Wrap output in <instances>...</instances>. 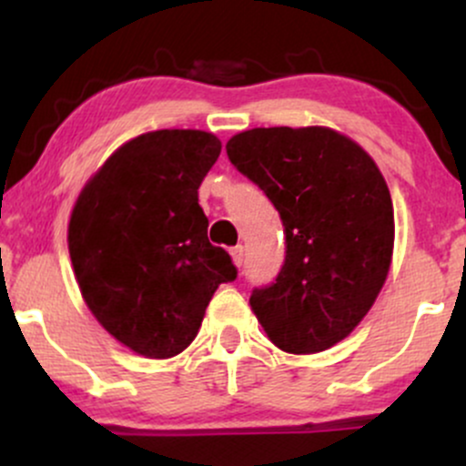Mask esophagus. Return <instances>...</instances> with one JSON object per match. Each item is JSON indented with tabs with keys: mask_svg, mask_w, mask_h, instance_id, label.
Instances as JSON below:
<instances>
[{
	"mask_svg": "<svg viewBox=\"0 0 466 466\" xmlns=\"http://www.w3.org/2000/svg\"><path fill=\"white\" fill-rule=\"evenodd\" d=\"M229 256H232V263H234V265H237V267L243 265V260H245V249H243V245H237V248L229 249Z\"/></svg>",
	"mask_w": 466,
	"mask_h": 466,
	"instance_id": "esophagus-1",
	"label": "esophagus"
}]
</instances>
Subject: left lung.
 I'll return each instance as SVG.
<instances>
[{
    "label": "left lung",
    "mask_w": 466,
    "mask_h": 466,
    "mask_svg": "<svg viewBox=\"0 0 466 466\" xmlns=\"http://www.w3.org/2000/svg\"><path fill=\"white\" fill-rule=\"evenodd\" d=\"M228 157L280 212L287 256L249 307L280 350L322 352L346 339L386 285L394 208L381 170L329 127H258L226 144Z\"/></svg>",
    "instance_id": "1"
}]
</instances>
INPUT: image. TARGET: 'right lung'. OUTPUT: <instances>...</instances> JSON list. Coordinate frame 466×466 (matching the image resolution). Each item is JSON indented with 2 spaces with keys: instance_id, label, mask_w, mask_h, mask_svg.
<instances>
[{
  "instance_id": "obj_1",
  "label": "right lung",
  "mask_w": 466,
  "mask_h": 466,
  "mask_svg": "<svg viewBox=\"0 0 466 466\" xmlns=\"http://www.w3.org/2000/svg\"><path fill=\"white\" fill-rule=\"evenodd\" d=\"M218 153L215 133H142L105 159L69 215L80 296L106 333L147 360L188 349L218 285L237 278L228 251L208 240L197 192Z\"/></svg>"
}]
</instances>
